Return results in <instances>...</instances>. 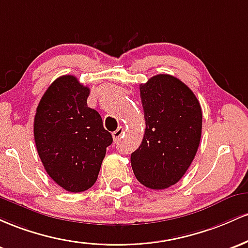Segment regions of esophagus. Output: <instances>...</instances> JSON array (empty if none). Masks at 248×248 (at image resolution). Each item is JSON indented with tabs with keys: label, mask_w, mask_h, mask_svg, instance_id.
I'll list each match as a JSON object with an SVG mask.
<instances>
[{
	"label": "esophagus",
	"mask_w": 248,
	"mask_h": 248,
	"mask_svg": "<svg viewBox=\"0 0 248 248\" xmlns=\"http://www.w3.org/2000/svg\"><path fill=\"white\" fill-rule=\"evenodd\" d=\"M124 135V127L123 126H119L118 129L116 130V131H113L112 132V138H113V140H118L119 138L122 137V136Z\"/></svg>",
	"instance_id": "1"
}]
</instances>
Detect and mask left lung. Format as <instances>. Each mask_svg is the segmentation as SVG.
Listing matches in <instances>:
<instances>
[{
	"label": "left lung",
	"mask_w": 248,
	"mask_h": 248,
	"mask_svg": "<svg viewBox=\"0 0 248 248\" xmlns=\"http://www.w3.org/2000/svg\"><path fill=\"white\" fill-rule=\"evenodd\" d=\"M145 118L140 146L131 166L140 184L163 190L182 179L194 159L202 137V108L187 85L160 74L139 85Z\"/></svg>",
	"instance_id": "obj_1"
}]
</instances>
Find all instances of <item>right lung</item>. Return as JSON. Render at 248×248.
<instances>
[{
  "label": "right lung",
  "mask_w": 248,
  "mask_h": 248,
  "mask_svg": "<svg viewBox=\"0 0 248 248\" xmlns=\"http://www.w3.org/2000/svg\"><path fill=\"white\" fill-rule=\"evenodd\" d=\"M89 93L75 76L58 77L42 96L34 119L35 144L46 173L75 193L96 183L112 143L101 115L88 107Z\"/></svg>",
  "instance_id": "add662e5"
}]
</instances>
